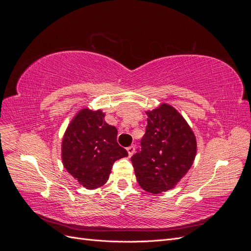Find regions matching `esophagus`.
<instances>
[{
  "mask_svg": "<svg viewBox=\"0 0 251 251\" xmlns=\"http://www.w3.org/2000/svg\"><path fill=\"white\" fill-rule=\"evenodd\" d=\"M126 151H127L128 156L131 157L134 154V151H135V147L134 146H130L128 148H126Z\"/></svg>",
  "mask_w": 251,
  "mask_h": 251,
  "instance_id": "obj_1",
  "label": "esophagus"
}]
</instances>
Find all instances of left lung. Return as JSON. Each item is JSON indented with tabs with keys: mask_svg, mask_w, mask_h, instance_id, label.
<instances>
[{
	"mask_svg": "<svg viewBox=\"0 0 251 251\" xmlns=\"http://www.w3.org/2000/svg\"><path fill=\"white\" fill-rule=\"evenodd\" d=\"M146 114L141 151L132 163L141 188L157 195L174 188L192 168L197 141L187 121L171 104L161 103Z\"/></svg>",
	"mask_w": 251,
	"mask_h": 251,
	"instance_id": "left-lung-1",
	"label": "left lung"
}]
</instances>
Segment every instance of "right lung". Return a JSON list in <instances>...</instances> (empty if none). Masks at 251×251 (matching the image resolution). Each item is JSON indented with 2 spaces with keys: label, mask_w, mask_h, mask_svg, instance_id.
I'll list each match as a JSON object with an SVG mask.
<instances>
[{
  "label": "right lung",
  "mask_w": 251,
  "mask_h": 251,
  "mask_svg": "<svg viewBox=\"0 0 251 251\" xmlns=\"http://www.w3.org/2000/svg\"><path fill=\"white\" fill-rule=\"evenodd\" d=\"M104 116L102 110L80 109L62 141L64 168L87 189L107 183L113 163L127 156L117 143V128L105 123Z\"/></svg>",
  "instance_id": "add662e5"
}]
</instances>
